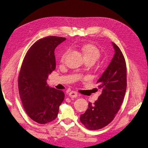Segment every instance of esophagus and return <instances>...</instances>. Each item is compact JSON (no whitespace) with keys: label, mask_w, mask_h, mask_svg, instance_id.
<instances>
[{"label":"esophagus","mask_w":148,"mask_h":148,"mask_svg":"<svg viewBox=\"0 0 148 148\" xmlns=\"http://www.w3.org/2000/svg\"><path fill=\"white\" fill-rule=\"evenodd\" d=\"M69 95L71 98H76V97H77V93L74 92V91H72V92L69 93Z\"/></svg>","instance_id":"obj_1"}]
</instances>
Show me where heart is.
<instances>
[{"label":"heart","mask_w":148,"mask_h":148,"mask_svg":"<svg viewBox=\"0 0 148 148\" xmlns=\"http://www.w3.org/2000/svg\"><path fill=\"white\" fill-rule=\"evenodd\" d=\"M81 50H82L84 58L85 60H92L96 61L100 56L99 49L96 46L92 45V44H86V45H83L81 47ZM69 52V49H67L63 53L61 57L62 62L65 60Z\"/></svg>","instance_id":"b5f03b06"}]
</instances>
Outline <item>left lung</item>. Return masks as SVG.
<instances>
[{"mask_svg":"<svg viewBox=\"0 0 148 148\" xmlns=\"http://www.w3.org/2000/svg\"><path fill=\"white\" fill-rule=\"evenodd\" d=\"M112 44L114 55L97 81L102 93L93 104L88 103L87 110L80 116L81 122L88 130L100 129L109 124L120 108L126 92V62L119 47Z\"/></svg>","mask_w":148,"mask_h":148,"instance_id":"left-lung-1","label":"left lung"}]
</instances>
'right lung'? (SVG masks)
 <instances>
[{
  "instance_id": "1",
  "label": "right lung",
  "mask_w": 148,
  "mask_h": 148,
  "mask_svg": "<svg viewBox=\"0 0 148 148\" xmlns=\"http://www.w3.org/2000/svg\"><path fill=\"white\" fill-rule=\"evenodd\" d=\"M66 40L49 36L36 42L28 50L18 76V90L25 111L38 123L46 124L56 118L65 98L62 90L50 88L48 75L56 68L55 49Z\"/></svg>"
}]
</instances>
